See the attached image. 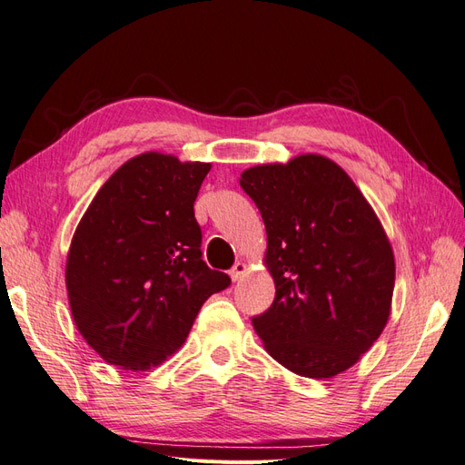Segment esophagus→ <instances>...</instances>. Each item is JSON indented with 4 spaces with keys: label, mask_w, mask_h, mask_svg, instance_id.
<instances>
[{
    "label": "esophagus",
    "mask_w": 465,
    "mask_h": 465,
    "mask_svg": "<svg viewBox=\"0 0 465 465\" xmlns=\"http://www.w3.org/2000/svg\"><path fill=\"white\" fill-rule=\"evenodd\" d=\"M246 272H248V265L244 262H236L232 270L229 272V275H231L232 281H238V279H242L246 275Z\"/></svg>",
    "instance_id": "34e87169"
}]
</instances>
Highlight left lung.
<instances>
[{
  "mask_svg": "<svg viewBox=\"0 0 465 465\" xmlns=\"http://www.w3.org/2000/svg\"><path fill=\"white\" fill-rule=\"evenodd\" d=\"M241 186L267 234L275 301L252 320L279 364L306 378L353 367L384 331L396 260L390 238L343 168L318 153L250 166Z\"/></svg>",
  "mask_w": 465,
  "mask_h": 465,
  "instance_id": "1",
  "label": "left lung"
}]
</instances>
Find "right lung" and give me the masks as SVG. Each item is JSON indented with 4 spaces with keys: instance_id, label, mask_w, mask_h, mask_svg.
Returning <instances> with one entry per match:
<instances>
[{
    "instance_id": "right-lung-1",
    "label": "right lung",
    "mask_w": 465,
    "mask_h": 465,
    "mask_svg": "<svg viewBox=\"0 0 465 465\" xmlns=\"http://www.w3.org/2000/svg\"><path fill=\"white\" fill-rule=\"evenodd\" d=\"M211 163L147 151L125 161L83 213L65 260L79 333L122 371L159 367L200 308L231 285L202 260L193 202Z\"/></svg>"
}]
</instances>
